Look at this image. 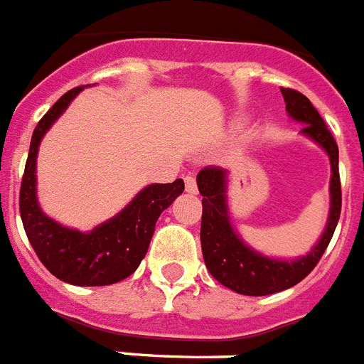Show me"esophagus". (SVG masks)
I'll list each match as a JSON object with an SVG mask.
<instances>
[{
	"label": "esophagus",
	"instance_id": "obj_1",
	"mask_svg": "<svg viewBox=\"0 0 364 364\" xmlns=\"http://www.w3.org/2000/svg\"><path fill=\"white\" fill-rule=\"evenodd\" d=\"M185 191L188 194H198V185H196L194 176H186L185 178Z\"/></svg>",
	"mask_w": 364,
	"mask_h": 364
}]
</instances>
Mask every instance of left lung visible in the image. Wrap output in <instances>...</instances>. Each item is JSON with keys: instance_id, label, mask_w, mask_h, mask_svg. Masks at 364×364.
<instances>
[{"instance_id": "left-lung-1", "label": "left lung", "mask_w": 364, "mask_h": 364, "mask_svg": "<svg viewBox=\"0 0 364 364\" xmlns=\"http://www.w3.org/2000/svg\"><path fill=\"white\" fill-rule=\"evenodd\" d=\"M282 91L287 115L300 122V135L314 141L326 151L330 159V210L322 235L304 257L286 258L267 257L252 249L242 240L230 221L227 185L229 172L220 166H208L198 173V188L203 196L201 216V251L208 273L221 286L229 287L240 295L264 296L284 291L304 280L326 251L337 221L341 216V179H339V148L328 132L318 112L308 97L295 90Z\"/></svg>"}]
</instances>
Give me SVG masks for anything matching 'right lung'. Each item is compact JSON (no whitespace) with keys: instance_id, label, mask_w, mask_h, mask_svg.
<instances>
[{"instance_id":"add662e5","label":"right lung","mask_w":364,"mask_h":364,"mask_svg":"<svg viewBox=\"0 0 364 364\" xmlns=\"http://www.w3.org/2000/svg\"><path fill=\"white\" fill-rule=\"evenodd\" d=\"M82 90L84 87H75L60 97L34 128L21 179L20 214L34 252L56 278L73 286H109L121 282L137 269L146 257L157 218L183 194L185 183L176 179L173 183H151L144 186L121 213L87 232L62 225L47 216L38 201V148L43 135Z\"/></svg>"}]
</instances>
